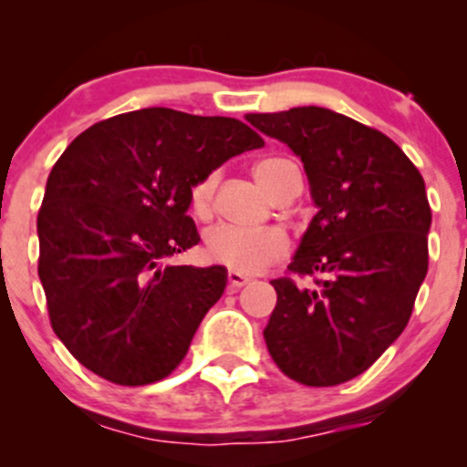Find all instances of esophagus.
<instances>
[{
	"label": "esophagus",
	"mask_w": 467,
	"mask_h": 467,
	"mask_svg": "<svg viewBox=\"0 0 467 467\" xmlns=\"http://www.w3.org/2000/svg\"><path fill=\"white\" fill-rule=\"evenodd\" d=\"M245 283H250V276L241 275V272H234V270L228 272V289H230V292H237V289L244 287Z\"/></svg>",
	"instance_id": "esophagus-1"
}]
</instances>
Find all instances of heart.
Returning <instances> with one entry per match:
<instances>
[{"mask_svg": "<svg viewBox=\"0 0 467 467\" xmlns=\"http://www.w3.org/2000/svg\"><path fill=\"white\" fill-rule=\"evenodd\" d=\"M292 162L283 158H265L254 164V178L264 189L270 192L276 191L278 180L292 169ZM217 173H206L192 182L189 191V203L192 215L206 219L213 213V200H215ZM206 256L215 264H222L230 270L241 272V275H254V272L265 270L267 265L276 264L278 259L289 252V239L283 230L278 228H259L245 230L237 226L211 228L206 233Z\"/></svg>", "mask_w": 467, "mask_h": 467, "instance_id": "heart-1", "label": "heart"}]
</instances>
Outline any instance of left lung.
Returning a JSON list of instances; mask_svg holds the SVG:
<instances>
[{
    "instance_id": "1",
    "label": "left lung",
    "mask_w": 467,
    "mask_h": 467,
    "mask_svg": "<svg viewBox=\"0 0 467 467\" xmlns=\"http://www.w3.org/2000/svg\"><path fill=\"white\" fill-rule=\"evenodd\" d=\"M245 120L301 155L318 206L285 276L272 281L267 351L305 387L349 382L404 331L426 278L432 215L423 178L389 136L325 107Z\"/></svg>"
}]
</instances>
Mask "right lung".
Returning <instances> with one entry per match:
<instances>
[{"label": "right lung", "mask_w": 467, "mask_h": 467, "mask_svg": "<svg viewBox=\"0 0 467 467\" xmlns=\"http://www.w3.org/2000/svg\"><path fill=\"white\" fill-rule=\"evenodd\" d=\"M245 122L149 107L85 130L52 166L39 278L55 334L107 382L164 379L222 298L226 267L160 265L200 244L192 182L264 147Z\"/></svg>", "instance_id": "obj_1"}]
</instances>
